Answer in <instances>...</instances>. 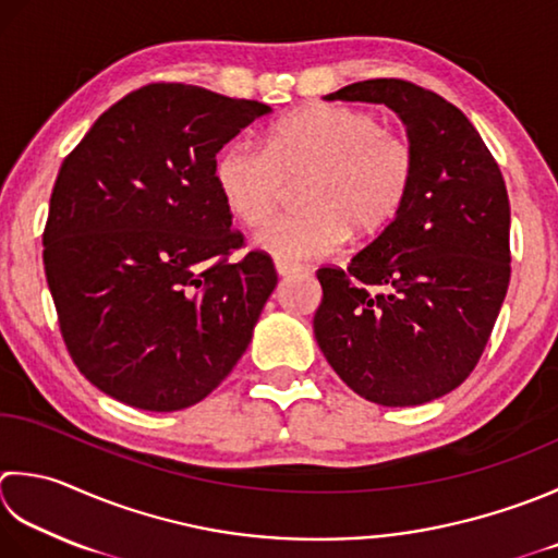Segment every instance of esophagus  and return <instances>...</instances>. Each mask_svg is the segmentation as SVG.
<instances>
[{
	"label": "esophagus",
	"mask_w": 558,
	"mask_h": 558,
	"mask_svg": "<svg viewBox=\"0 0 558 558\" xmlns=\"http://www.w3.org/2000/svg\"><path fill=\"white\" fill-rule=\"evenodd\" d=\"M276 270L280 278H288V276H294V272H300V266L298 264H286V260H276Z\"/></svg>",
	"instance_id": "34e87169"
}]
</instances>
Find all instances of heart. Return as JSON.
I'll list each match as a JSON object with an SVG mask.
<instances>
[{
    "label": "heart",
    "instance_id": "obj_1",
    "mask_svg": "<svg viewBox=\"0 0 558 558\" xmlns=\"http://www.w3.org/2000/svg\"><path fill=\"white\" fill-rule=\"evenodd\" d=\"M302 177H310L300 195L307 210L272 217L256 234V246L286 264L333 254L351 227L363 236L381 232L409 198L413 151L375 113L322 104L272 128L266 149L239 137L215 159L217 191L246 227L264 222L288 181Z\"/></svg>",
    "mask_w": 558,
    "mask_h": 558
}]
</instances>
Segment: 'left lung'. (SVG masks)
<instances>
[{"label":"left lung","mask_w":558,"mask_h":558,"mask_svg":"<svg viewBox=\"0 0 558 558\" xmlns=\"http://www.w3.org/2000/svg\"><path fill=\"white\" fill-rule=\"evenodd\" d=\"M329 101L385 104L407 125L409 198L348 268L316 270L314 336L355 395L418 407L472 375L510 282L504 173L460 108L403 80H367Z\"/></svg>","instance_id":"8db88e82"}]
</instances>
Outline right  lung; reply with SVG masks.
<instances>
[{"mask_svg":"<svg viewBox=\"0 0 558 558\" xmlns=\"http://www.w3.org/2000/svg\"><path fill=\"white\" fill-rule=\"evenodd\" d=\"M270 106L159 82L128 94L64 157L43 264L64 345L104 395L181 411L232 373L278 272L244 246L215 157Z\"/></svg>","mask_w":558,"mask_h":558,"instance_id":"add662e5","label":"right lung"}]
</instances>
